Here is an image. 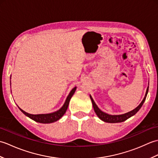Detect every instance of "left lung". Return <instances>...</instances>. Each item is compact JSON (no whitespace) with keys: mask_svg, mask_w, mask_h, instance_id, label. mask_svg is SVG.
Returning a JSON list of instances; mask_svg holds the SVG:
<instances>
[{"mask_svg":"<svg viewBox=\"0 0 158 158\" xmlns=\"http://www.w3.org/2000/svg\"><path fill=\"white\" fill-rule=\"evenodd\" d=\"M148 90H149V86L147 87V91L145 93V97H144L143 100H142V102L140 103V105L136 107V108H135L132 110H131V111H130V112L122 114V115H109V114H107L105 112L102 111V110L98 108V106L96 105L95 102L94 101V100L92 98V96H89V97H90V98H91L94 109V111L97 115V116H98L100 119L102 120L103 122H107V123H119V122H124V121H126V119L130 118V117H131L133 115H135V114L139 111V109L141 108V106H143L144 102H145L147 95V93H148Z\"/></svg>","mask_w":158,"mask_h":158,"instance_id":"1","label":"left lung"}]
</instances>
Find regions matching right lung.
Wrapping results in <instances>:
<instances>
[{
	"mask_svg": "<svg viewBox=\"0 0 158 158\" xmlns=\"http://www.w3.org/2000/svg\"><path fill=\"white\" fill-rule=\"evenodd\" d=\"M77 89V87H75L71 91H70V94H69L68 97H67L66 99V101L64 104V105L60 108L57 111H55L52 113H48V114H39V115H32V114H30L25 112L24 110H23L21 109L18 106V108L19 110L24 114L25 115L28 117L29 118H31V119L35 121L36 122L39 123H53L55 122L56 121L59 120L61 117L64 115V113H66L67 108L69 106V104L70 102V98H72V96H73L74 93L75 92V90Z\"/></svg>",
	"mask_w": 158,
	"mask_h": 158,
	"instance_id": "right-lung-1",
	"label": "right lung"
}]
</instances>
